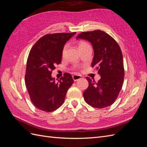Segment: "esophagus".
<instances>
[{
  "label": "esophagus",
  "instance_id": "34e87169",
  "mask_svg": "<svg viewBox=\"0 0 147 147\" xmlns=\"http://www.w3.org/2000/svg\"><path fill=\"white\" fill-rule=\"evenodd\" d=\"M72 78L74 79V82H77V80H78L82 78V76L80 75H74L72 76Z\"/></svg>",
  "mask_w": 147,
  "mask_h": 147
}]
</instances>
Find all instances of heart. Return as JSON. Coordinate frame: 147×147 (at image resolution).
Segmentation results:
<instances>
[{
  "mask_svg": "<svg viewBox=\"0 0 147 147\" xmlns=\"http://www.w3.org/2000/svg\"><path fill=\"white\" fill-rule=\"evenodd\" d=\"M88 46H90V45H89L88 43H86L85 42H80L78 43V48L79 49L84 48V47H88ZM66 49H67V46H65L63 48V51H62V56H64Z\"/></svg>",
  "mask_w": 147,
  "mask_h": 147,
  "instance_id": "obj_1",
  "label": "heart"
}]
</instances>
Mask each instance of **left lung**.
Here are the masks:
<instances>
[{"label": "left lung", "mask_w": 147, "mask_h": 147, "mask_svg": "<svg viewBox=\"0 0 147 147\" xmlns=\"http://www.w3.org/2000/svg\"><path fill=\"white\" fill-rule=\"evenodd\" d=\"M77 39L90 42L94 50L92 67L100 75L97 83L86 77L88 88L83 92L86 103L96 108H105L114 103L121 91L124 77L123 54L117 42L100 30L80 34Z\"/></svg>", "instance_id": "obj_1"}]
</instances>
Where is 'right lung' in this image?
Here are the masks:
<instances>
[{"mask_svg":"<svg viewBox=\"0 0 147 147\" xmlns=\"http://www.w3.org/2000/svg\"><path fill=\"white\" fill-rule=\"evenodd\" d=\"M76 32L47 34L31 49L26 64L25 83L30 100L44 112H51L63 105L74 80L65 73L58 82L51 77L55 65L61 63L64 45Z\"/></svg>","mask_w":147,"mask_h":147,"instance_id":"add662e5","label":"right lung"}]
</instances>
